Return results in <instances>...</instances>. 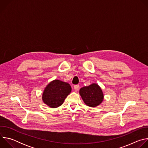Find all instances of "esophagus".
Listing matches in <instances>:
<instances>
[{
    "instance_id": "obj_1",
    "label": "esophagus",
    "mask_w": 148,
    "mask_h": 148,
    "mask_svg": "<svg viewBox=\"0 0 148 148\" xmlns=\"http://www.w3.org/2000/svg\"><path fill=\"white\" fill-rule=\"evenodd\" d=\"M78 88H79V85H74V88L75 91H77Z\"/></svg>"
}]
</instances>
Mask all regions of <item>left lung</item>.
Instances as JSON below:
<instances>
[{
	"mask_svg": "<svg viewBox=\"0 0 148 148\" xmlns=\"http://www.w3.org/2000/svg\"><path fill=\"white\" fill-rule=\"evenodd\" d=\"M79 94L84 103L91 107H95L103 99V94L101 88L97 84L84 87L79 90Z\"/></svg>",
	"mask_w": 148,
	"mask_h": 148,
	"instance_id": "8db88e82",
	"label": "left lung"
}]
</instances>
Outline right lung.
I'll return each instance as SVG.
<instances>
[{"mask_svg":"<svg viewBox=\"0 0 148 148\" xmlns=\"http://www.w3.org/2000/svg\"><path fill=\"white\" fill-rule=\"evenodd\" d=\"M71 91V87L69 83L55 79L47 86L42 99L48 106L55 108L62 104Z\"/></svg>","mask_w":148,"mask_h":148,"instance_id":"right-lung-1","label":"right lung"}]
</instances>
